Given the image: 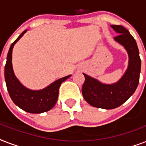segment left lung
Segmentation results:
<instances>
[{
    "mask_svg": "<svg viewBox=\"0 0 146 146\" xmlns=\"http://www.w3.org/2000/svg\"><path fill=\"white\" fill-rule=\"evenodd\" d=\"M117 33L114 40L124 47L129 54L128 69L117 82L112 85L101 83L97 80L83 73L85 82L82 88L83 98L92 106L104 109H113L120 106L134 93L139 82L141 59L136 40L122 26L112 25Z\"/></svg>",
    "mask_w": 146,
    "mask_h": 146,
    "instance_id": "8db88e82",
    "label": "left lung"
}]
</instances>
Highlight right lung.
Here are the masks:
<instances>
[{"label":"right lung","mask_w":146,"mask_h":146,"mask_svg":"<svg viewBox=\"0 0 146 146\" xmlns=\"http://www.w3.org/2000/svg\"><path fill=\"white\" fill-rule=\"evenodd\" d=\"M26 31L23 32L21 35L13 42L9 49L4 68L6 85L9 95L16 105L29 113H43L49 111L54 106L57 101L60 85L70 75L55 81L45 89L39 91H33L24 87L15 76L13 70L12 51L14 44L26 33Z\"/></svg>","instance_id":"1"}]
</instances>
